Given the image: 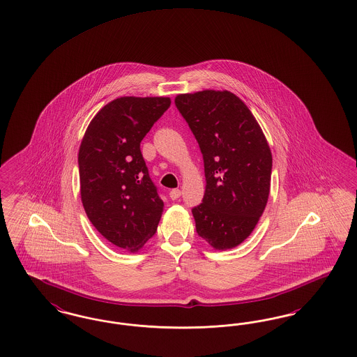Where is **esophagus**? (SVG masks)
Segmentation results:
<instances>
[{
    "label": "esophagus",
    "instance_id": "34e87169",
    "mask_svg": "<svg viewBox=\"0 0 357 357\" xmlns=\"http://www.w3.org/2000/svg\"><path fill=\"white\" fill-rule=\"evenodd\" d=\"M179 197H181V190L179 188H174L170 191V198L172 200H176Z\"/></svg>",
    "mask_w": 357,
    "mask_h": 357
}]
</instances>
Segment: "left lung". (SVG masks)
Listing matches in <instances>:
<instances>
[{"mask_svg":"<svg viewBox=\"0 0 357 357\" xmlns=\"http://www.w3.org/2000/svg\"><path fill=\"white\" fill-rule=\"evenodd\" d=\"M175 106L199 143L206 191L192 208L195 227L215 250L245 241L263 214L271 185L272 155L255 116L231 91L179 94Z\"/></svg>","mask_w":357,"mask_h":357,"instance_id":"8db88e82","label":"left lung"}]
</instances>
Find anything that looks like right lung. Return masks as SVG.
I'll use <instances>...</instances> for the list:
<instances>
[{"label": "right lung", "mask_w": 357, "mask_h": 357, "mask_svg": "<svg viewBox=\"0 0 357 357\" xmlns=\"http://www.w3.org/2000/svg\"><path fill=\"white\" fill-rule=\"evenodd\" d=\"M167 97H121L103 106L79 146L81 199L100 235L137 252L157 232L163 211L141 142L170 107Z\"/></svg>", "instance_id": "obj_1"}]
</instances>
